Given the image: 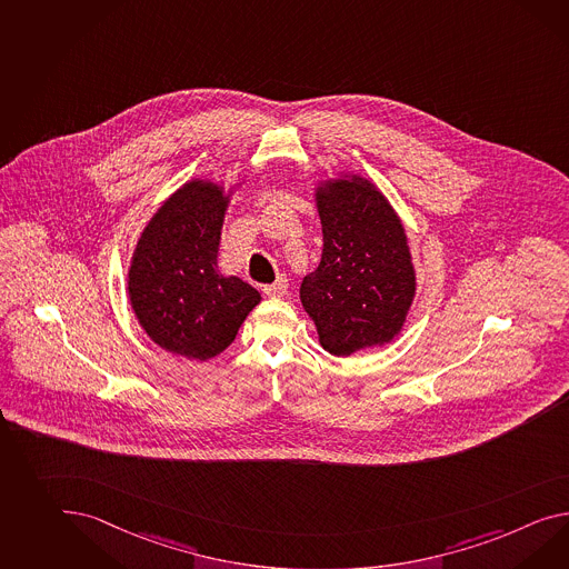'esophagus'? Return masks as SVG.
<instances>
[{"mask_svg":"<svg viewBox=\"0 0 569 569\" xmlns=\"http://www.w3.org/2000/svg\"><path fill=\"white\" fill-rule=\"evenodd\" d=\"M287 291H289V280H287V277H278L272 284L263 287L266 297H284Z\"/></svg>","mask_w":569,"mask_h":569,"instance_id":"34e87169","label":"esophagus"}]
</instances>
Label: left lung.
<instances>
[{
  "mask_svg": "<svg viewBox=\"0 0 569 569\" xmlns=\"http://www.w3.org/2000/svg\"><path fill=\"white\" fill-rule=\"evenodd\" d=\"M323 251L301 282V303L323 349L349 357L390 342L415 297L407 234L392 206L363 177L318 190Z\"/></svg>",
  "mask_w": 569,
  "mask_h": 569,
  "instance_id": "obj_1",
  "label": "left lung"
}]
</instances>
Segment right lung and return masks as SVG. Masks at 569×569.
<instances>
[{
    "label": "right lung",
    "instance_id": "1",
    "mask_svg": "<svg viewBox=\"0 0 569 569\" xmlns=\"http://www.w3.org/2000/svg\"><path fill=\"white\" fill-rule=\"evenodd\" d=\"M229 198L210 181H190L148 222L131 258L133 313L169 352L206 361L227 349L260 292L217 266Z\"/></svg>",
    "mask_w": 569,
    "mask_h": 569
}]
</instances>
